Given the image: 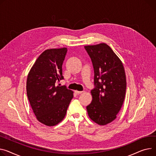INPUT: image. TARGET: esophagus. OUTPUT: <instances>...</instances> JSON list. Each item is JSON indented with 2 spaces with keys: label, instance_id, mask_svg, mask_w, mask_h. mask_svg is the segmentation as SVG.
Returning <instances> with one entry per match:
<instances>
[{
  "label": "esophagus",
  "instance_id": "obj_1",
  "mask_svg": "<svg viewBox=\"0 0 156 156\" xmlns=\"http://www.w3.org/2000/svg\"><path fill=\"white\" fill-rule=\"evenodd\" d=\"M82 93H83V91H75V93L77 95H79V94H81Z\"/></svg>",
  "mask_w": 156,
  "mask_h": 156
}]
</instances>
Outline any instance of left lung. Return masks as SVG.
<instances>
[{
  "label": "left lung",
  "instance_id": "left-lung-1",
  "mask_svg": "<svg viewBox=\"0 0 156 156\" xmlns=\"http://www.w3.org/2000/svg\"><path fill=\"white\" fill-rule=\"evenodd\" d=\"M94 70L92 101L87 107L88 116L104 126L117 117L126 91L125 70L120 59L107 44L86 46Z\"/></svg>",
  "mask_w": 156,
  "mask_h": 156
}]
</instances>
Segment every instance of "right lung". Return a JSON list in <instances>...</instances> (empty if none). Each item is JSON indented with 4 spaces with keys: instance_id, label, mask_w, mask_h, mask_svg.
Here are the masks:
<instances>
[{
    "instance_id": "obj_1",
    "label": "right lung",
    "mask_w": 156,
    "mask_h": 156,
    "mask_svg": "<svg viewBox=\"0 0 156 156\" xmlns=\"http://www.w3.org/2000/svg\"><path fill=\"white\" fill-rule=\"evenodd\" d=\"M67 48L44 51L36 61L27 79V95L39 122L54 126L62 121L73 97L65 85H58L63 80L62 65Z\"/></svg>"
}]
</instances>
